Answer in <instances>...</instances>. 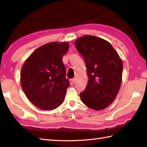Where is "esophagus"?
Wrapping results in <instances>:
<instances>
[{"label": "esophagus", "instance_id": "34e87169", "mask_svg": "<svg viewBox=\"0 0 147 147\" xmlns=\"http://www.w3.org/2000/svg\"><path fill=\"white\" fill-rule=\"evenodd\" d=\"M74 79H71L70 80V84L71 85H73L74 84Z\"/></svg>", "mask_w": 147, "mask_h": 147}]
</instances>
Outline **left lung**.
<instances>
[{
	"label": "left lung",
	"mask_w": 147,
	"mask_h": 147,
	"mask_svg": "<svg viewBox=\"0 0 147 147\" xmlns=\"http://www.w3.org/2000/svg\"><path fill=\"white\" fill-rule=\"evenodd\" d=\"M75 47L84 57L89 78L80 98L85 105L102 110L115 100L121 86L122 60L111 44L99 37L85 35L76 40Z\"/></svg>",
	"instance_id": "left-lung-1"
}]
</instances>
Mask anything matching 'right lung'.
I'll use <instances>...</instances> for the list:
<instances>
[{"mask_svg": "<svg viewBox=\"0 0 147 147\" xmlns=\"http://www.w3.org/2000/svg\"><path fill=\"white\" fill-rule=\"evenodd\" d=\"M67 42H51L36 49L21 69V86L29 100L42 110H53L63 103L69 82L62 57Z\"/></svg>", "mask_w": 147, "mask_h": 147, "instance_id": "add662e5", "label": "right lung"}]
</instances>
